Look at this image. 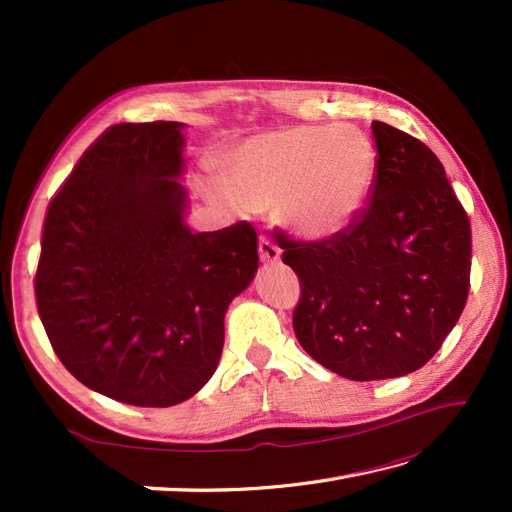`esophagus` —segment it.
Wrapping results in <instances>:
<instances>
[{
  "mask_svg": "<svg viewBox=\"0 0 512 512\" xmlns=\"http://www.w3.org/2000/svg\"><path fill=\"white\" fill-rule=\"evenodd\" d=\"M259 259H262L264 264H275L281 259L279 246L273 242V239H268L266 235L259 237Z\"/></svg>",
  "mask_w": 512,
  "mask_h": 512,
  "instance_id": "esophagus-1",
  "label": "esophagus"
}]
</instances>
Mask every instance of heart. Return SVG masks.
Returning a JSON list of instances; mask_svg holds the SVG:
<instances>
[{
	"mask_svg": "<svg viewBox=\"0 0 512 512\" xmlns=\"http://www.w3.org/2000/svg\"><path fill=\"white\" fill-rule=\"evenodd\" d=\"M376 173L378 156L369 136L339 125L255 136L228 162L237 202L255 211L279 209L281 220L303 237H330L350 226L374 191Z\"/></svg>",
	"mask_w": 512,
	"mask_h": 512,
	"instance_id": "1",
	"label": "heart"
}]
</instances>
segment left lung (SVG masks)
Wrapping results in <instances>:
<instances>
[{"label":"left lung","mask_w":512,"mask_h":512,"mask_svg":"<svg viewBox=\"0 0 512 512\" xmlns=\"http://www.w3.org/2000/svg\"><path fill=\"white\" fill-rule=\"evenodd\" d=\"M378 173L343 231L277 244L301 281L292 328L303 350L350 380L416 372L458 323L471 286V224L433 151L374 121Z\"/></svg>","instance_id":"obj_1"}]
</instances>
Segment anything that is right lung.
<instances>
[{"label": "right lung", "instance_id": "add662e5", "mask_svg": "<svg viewBox=\"0 0 512 512\" xmlns=\"http://www.w3.org/2000/svg\"><path fill=\"white\" fill-rule=\"evenodd\" d=\"M182 123H121L48 204L37 310L65 369L99 394L171 407L220 363L224 314L259 266L257 231L184 224Z\"/></svg>", "mask_w": 512, "mask_h": 512}]
</instances>
